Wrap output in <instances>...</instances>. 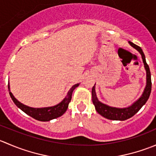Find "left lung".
I'll use <instances>...</instances> for the list:
<instances>
[{
  "label": "left lung",
  "mask_w": 156,
  "mask_h": 156,
  "mask_svg": "<svg viewBox=\"0 0 156 156\" xmlns=\"http://www.w3.org/2000/svg\"><path fill=\"white\" fill-rule=\"evenodd\" d=\"M129 44L133 48L136 49L142 56L143 62L144 64V68H145L146 72V84L144 88V90L143 92L142 95L140 97V98L137 100L133 103L130 106L125 108H117L109 106L108 105L104 104L97 98V94H96L95 90V84L92 88V101L95 106L96 110L100 115H101L103 117L106 119H109V120H115V121H125L127 119H130L132 116L134 115L144 105H145L146 101L149 99V95L151 93V89H152V82H151V74L150 70H149V66L147 65L146 61L145 55L143 52L142 49L140 47L136 46L132 42L128 41Z\"/></svg>",
  "instance_id": "1"
}]
</instances>
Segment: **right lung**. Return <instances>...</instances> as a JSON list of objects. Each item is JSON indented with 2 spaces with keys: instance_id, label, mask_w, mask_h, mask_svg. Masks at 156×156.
Listing matches in <instances>:
<instances>
[{
  "instance_id": "obj_1",
  "label": "right lung",
  "mask_w": 156,
  "mask_h": 156,
  "mask_svg": "<svg viewBox=\"0 0 156 156\" xmlns=\"http://www.w3.org/2000/svg\"><path fill=\"white\" fill-rule=\"evenodd\" d=\"M79 84H76L72 86L69 90L68 94L66 96L65 98L60 103H58L57 105H55L53 106H49V107L43 108H33L23 104L20 101H18L15 98V97L12 95V93L10 92V83L8 84V89L11 99H12L13 103H15L17 107L20 108L26 114L31 116L33 119H36V120L41 121V122H48V121L52 120V119L60 117V116H62L66 112L69 103H70L71 100H72V92H73V90L75 88L79 86Z\"/></svg>"
}]
</instances>
